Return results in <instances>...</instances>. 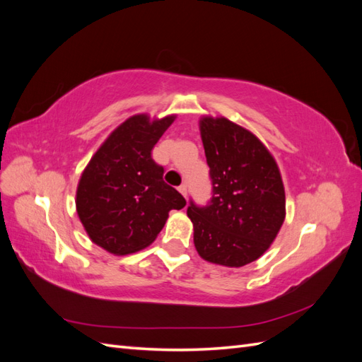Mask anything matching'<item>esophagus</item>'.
Returning a JSON list of instances; mask_svg holds the SVG:
<instances>
[{"label":"esophagus","mask_w":362,"mask_h":362,"mask_svg":"<svg viewBox=\"0 0 362 362\" xmlns=\"http://www.w3.org/2000/svg\"><path fill=\"white\" fill-rule=\"evenodd\" d=\"M178 190H180V193L184 196V198H187V185H185V184H181L180 187H178Z\"/></svg>","instance_id":"34e87169"}]
</instances>
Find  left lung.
<instances>
[{
  "label": "left lung",
  "instance_id": "obj_1",
  "mask_svg": "<svg viewBox=\"0 0 362 362\" xmlns=\"http://www.w3.org/2000/svg\"><path fill=\"white\" fill-rule=\"evenodd\" d=\"M213 198L190 202L194 247L202 259L242 267L258 259L286 218V190L278 164L249 129L223 116L199 119Z\"/></svg>",
  "mask_w": 362,
  "mask_h": 362
}]
</instances>
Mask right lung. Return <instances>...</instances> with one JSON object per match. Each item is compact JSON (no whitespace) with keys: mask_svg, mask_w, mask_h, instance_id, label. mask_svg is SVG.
Wrapping results in <instances>:
<instances>
[{"mask_svg":"<svg viewBox=\"0 0 362 362\" xmlns=\"http://www.w3.org/2000/svg\"><path fill=\"white\" fill-rule=\"evenodd\" d=\"M177 115L151 119L141 113L113 129L90 158L76 187V214L95 245L113 255L134 254L157 238L170 210L185 199L163 181L152 160Z\"/></svg>","mask_w":362,"mask_h":362,"instance_id":"1","label":"right lung"}]
</instances>
